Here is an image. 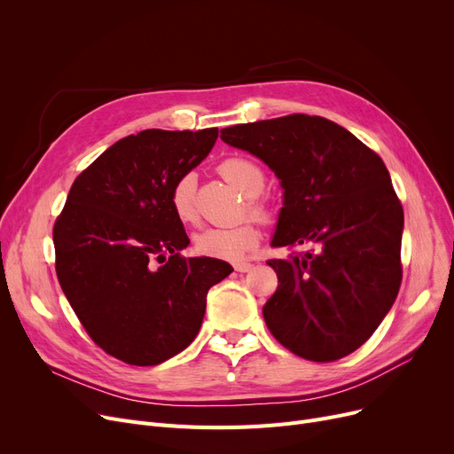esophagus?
<instances>
[{
  "label": "esophagus",
  "mask_w": 454,
  "mask_h": 454,
  "mask_svg": "<svg viewBox=\"0 0 454 454\" xmlns=\"http://www.w3.org/2000/svg\"><path fill=\"white\" fill-rule=\"evenodd\" d=\"M233 269L237 272H250L254 269V263H250V261H239V263H235Z\"/></svg>",
  "instance_id": "1"
}]
</instances>
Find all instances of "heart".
I'll use <instances>...</instances> for the list:
<instances>
[{
  "label": "heart",
  "mask_w": 454,
  "mask_h": 454,
  "mask_svg": "<svg viewBox=\"0 0 454 454\" xmlns=\"http://www.w3.org/2000/svg\"><path fill=\"white\" fill-rule=\"evenodd\" d=\"M217 173L233 185L247 199L248 213L259 221L272 217V207L267 199L259 197L265 187V171L261 165L248 156H230L217 165ZM171 209L182 224H195L199 219L197 209V180L191 173L182 175L171 187L169 193ZM255 219L233 228H204L193 239L197 254L213 259L239 261L252 252L259 243V228Z\"/></svg>",
  "instance_id": "1"
}]
</instances>
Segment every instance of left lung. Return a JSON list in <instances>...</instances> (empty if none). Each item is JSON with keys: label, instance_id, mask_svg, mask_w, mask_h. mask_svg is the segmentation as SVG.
<instances>
[{"label": "left lung", "instance_id": "left-lung-1", "mask_svg": "<svg viewBox=\"0 0 454 454\" xmlns=\"http://www.w3.org/2000/svg\"><path fill=\"white\" fill-rule=\"evenodd\" d=\"M224 143L263 160L285 200L269 259L278 291L263 307L274 339L315 363L361 348L399 293L403 206L383 160L344 127L291 114L221 130Z\"/></svg>", "mask_w": 454, "mask_h": 454}]
</instances>
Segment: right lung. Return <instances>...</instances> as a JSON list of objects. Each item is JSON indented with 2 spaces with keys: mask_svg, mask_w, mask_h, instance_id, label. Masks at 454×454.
<instances>
[{
  "mask_svg": "<svg viewBox=\"0 0 454 454\" xmlns=\"http://www.w3.org/2000/svg\"><path fill=\"white\" fill-rule=\"evenodd\" d=\"M219 129H149L119 139L75 178L53 226L60 287L90 339L132 366L195 340L209 287L233 269L184 257L173 184L211 151Z\"/></svg>",
  "mask_w": 454,
  "mask_h": 454,
  "instance_id": "add662e5",
  "label": "right lung"
}]
</instances>
